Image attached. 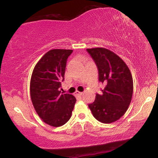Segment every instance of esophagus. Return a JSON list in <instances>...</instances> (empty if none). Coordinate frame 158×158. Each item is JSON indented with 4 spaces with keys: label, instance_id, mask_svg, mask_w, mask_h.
<instances>
[{
    "label": "esophagus",
    "instance_id": "esophagus-1",
    "mask_svg": "<svg viewBox=\"0 0 158 158\" xmlns=\"http://www.w3.org/2000/svg\"><path fill=\"white\" fill-rule=\"evenodd\" d=\"M82 95V93L81 92H79L77 90V91L75 92V96H77V97H80V96Z\"/></svg>",
    "mask_w": 158,
    "mask_h": 158
}]
</instances>
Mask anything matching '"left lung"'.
I'll use <instances>...</instances> for the list:
<instances>
[{
	"mask_svg": "<svg viewBox=\"0 0 158 158\" xmlns=\"http://www.w3.org/2000/svg\"><path fill=\"white\" fill-rule=\"evenodd\" d=\"M95 61L99 81L105 88L97 94L94 102L88 105L93 116L102 123H111L124 115L131 103L133 79L126 63L108 49H87Z\"/></svg>",
	"mask_w": 158,
	"mask_h": 158,
	"instance_id": "obj_1",
	"label": "left lung"
}]
</instances>
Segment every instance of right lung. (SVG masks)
Here are the masks:
<instances>
[{"instance_id":"1","label":"right lung","mask_w":158,"mask_h":158,"mask_svg":"<svg viewBox=\"0 0 158 158\" xmlns=\"http://www.w3.org/2000/svg\"><path fill=\"white\" fill-rule=\"evenodd\" d=\"M72 50L53 49L38 61L30 80V97L36 113L47 124L59 127L71 117L76 98L61 94L67 59Z\"/></svg>"}]
</instances>
